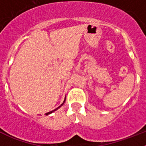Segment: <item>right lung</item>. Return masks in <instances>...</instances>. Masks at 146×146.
Instances as JSON below:
<instances>
[{
  "label": "right lung",
  "mask_w": 146,
  "mask_h": 146,
  "mask_svg": "<svg viewBox=\"0 0 146 146\" xmlns=\"http://www.w3.org/2000/svg\"><path fill=\"white\" fill-rule=\"evenodd\" d=\"M65 100H66V99H64V102H63V103H62V104H60V106H59V107H58V108H56V109H55V110H52V111H50V112H49V113H46V115H48V114H50V113H52V112L55 111V110H58V108H60V107H61V106H62V105H63V104H64V102H65Z\"/></svg>",
  "instance_id": "right-lung-1"
}]
</instances>
